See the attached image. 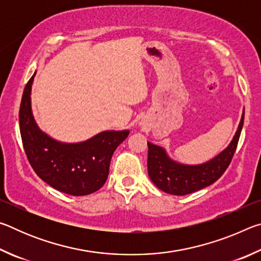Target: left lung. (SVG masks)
I'll use <instances>...</instances> for the list:
<instances>
[{
    "label": "left lung",
    "instance_id": "obj_1",
    "mask_svg": "<svg viewBox=\"0 0 261 261\" xmlns=\"http://www.w3.org/2000/svg\"><path fill=\"white\" fill-rule=\"evenodd\" d=\"M243 123L244 109L235 136L228 146L211 160L198 165H187L176 161L169 156L166 148L147 141L149 178L161 191L174 196H185L210 187L222 176L230 163L240 139Z\"/></svg>",
    "mask_w": 261,
    "mask_h": 261
}]
</instances>
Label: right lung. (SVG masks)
<instances>
[{
	"label": "right lung",
	"mask_w": 261,
	"mask_h": 261,
	"mask_svg": "<svg viewBox=\"0 0 261 261\" xmlns=\"http://www.w3.org/2000/svg\"><path fill=\"white\" fill-rule=\"evenodd\" d=\"M35 72L24 88L19 108V129L31 166L43 182L70 196H86L103 187L112 156L129 130H106L78 143L57 140L42 131L32 112Z\"/></svg>",
	"instance_id": "right-lung-1"
}]
</instances>
